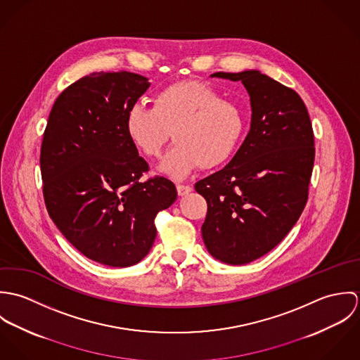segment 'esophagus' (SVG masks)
<instances>
[{"label":"esophagus","mask_w":360,"mask_h":360,"mask_svg":"<svg viewBox=\"0 0 360 360\" xmlns=\"http://www.w3.org/2000/svg\"><path fill=\"white\" fill-rule=\"evenodd\" d=\"M176 188H177V194H179L180 197L187 195V194L191 193V190H193L190 186H186V184H177Z\"/></svg>","instance_id":"1"}]
</instances>
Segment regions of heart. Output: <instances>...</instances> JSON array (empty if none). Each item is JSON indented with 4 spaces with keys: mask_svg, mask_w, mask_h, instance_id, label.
<instances>
[{
    "mask_svg": "<svg viewBox=\"0 0 360 360\" xmlns=\"http://www.w3.org/2000/svg\"><path fill=\"white\" fill-rule=\"evenodd\" d=\"M245 130L240 106L224 101L219 91L201 82H180L154 97L153 106L134 105L126 115L131 143L148 158H158L172 137L176 144L160 170L183 179L197 167L223 165L237 150Z\"/></svg>",
    "mask_w": 360,
    "mask_h": 360,
    "instance_id": "b5f03b06",
    "label": "heart"
}]
</instances>
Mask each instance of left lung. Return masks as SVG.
I'll return each mask as SVG.
<instances>
[{
    "instance_id": "obj_1",
    "label": "left lung",
    "mask_w": 360,
    "mask_h": 360,
    "mask_svg": "<svg viewBox=\"0 0 360 360\" xmlns=\"http://www.w3.org/2000/svg\"><path fill=\"white\" fill-rule=\"evenodd\" d=\"M251 97V129L221 170L195 183L206 200L202 238L209 254L245 264L271 251L307 205L314 162L308 109L290 87L259 70L217 72Z\"/></svg>"
}]
</instances>
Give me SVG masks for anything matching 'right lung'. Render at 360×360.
<instances>
[{
    "instance_id": "right-lung-1",
    "label": "right lung",
    "mask_w": 360,
    "mask_h": 360,
    "mask_svg": "<svg viewBox=\"0 0 360 360\" xmlns=\"http://www.w3.org/2000/svg\"><path fill=\"white\" fill-rule=\"evenodd\" d=\"M150 86L123 70L84 76L59 94L43 137V195L52 221L84 257L112 267L150 252L156 214L177 198L165 177L140 180L150 167L126 131L127 110Z\"/></svg>"
}]
</instances>
